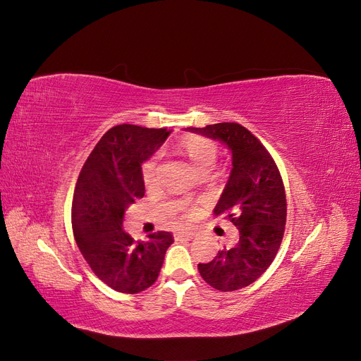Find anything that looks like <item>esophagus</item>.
<instances>
[{
    "label": "esophagus",
    "instance_id": "esophagus-1",
    "mask_svg": "<svg viewBox=\"0 0 361 361\" xmlns=\"http://www.w3.org/2000/svg\"><path fill=\"white\" fill-rule=\"evenodd\" d=\"M195 235L192 232H176L174 233V238L176 239H185V241H190Z\"/></svg>",
    "mask_w": 361,
    "mask_h": 361
}]
</instances>
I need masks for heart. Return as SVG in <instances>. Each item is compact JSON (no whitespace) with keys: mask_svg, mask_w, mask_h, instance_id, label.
<instances>
[{"mask_svg":"<svg viewBox=\"0 0 361 361\" xmlns=\"http://www.w3.org/2000/svg\"><path fill=\"white\" fill-rule=\"evenodd\" d=\"M182 147L187 152V155L190 157V159L192 161V164L199 170H204V169H212L214 164L216 161V154H218V147L214 143L212 140L202 137V135H185L182 138ZM158 161H159V155H155L149 158L143 167H141V174H143V180L146 183H150L155 178L157 173V167H158ZM190 214H194L195 209L194 207H187Z\"/></svg>","mask_w":361,"mask_h":361,"instance_id":"heart-1","label":"heart"}]
</instances>
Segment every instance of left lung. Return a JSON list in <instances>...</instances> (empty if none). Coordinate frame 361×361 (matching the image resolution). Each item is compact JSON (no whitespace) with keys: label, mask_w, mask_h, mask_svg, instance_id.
Masks as SVG:
<instances>
[{"label":"left lung","mask_w":361,"mask_h":361,"mask_svg":"<svg viewBox=\"0 0 361 361\" xmlns=\"http://www.w3.org/2000/svg\"><path fill=\"white\" fill-rule=\"evenodd\" d=\"M220 140L232 152V171L214 214L239 228V243L218 251L209 264H199L207 285L221 292L243 289L256 281L274 260L286 226V194L269 152L239 123L190 128Z\"/></svg>","instance_id":"left-lung-1"}]
</instances>
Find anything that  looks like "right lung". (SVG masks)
Here are the masks:
<instances>
[{
	"label": "right lung",
	"mask_w": 361,
	"mask_h": 361,
	"mask_svg": "<svg viewBox=\"0 0 361 361\" xmlns=\"http://www.w3.org/2000/svg\"><path fill=\"white\" fill-rule=\"evenodd\" d=\"M166 128L117 125L106 130L84 162L72 203L75 241L92 271L105 285L138 293L157 281L170 232L135 241L123 226L125 211L145 195L141 164L167 140Z\"/></svg>",
	"instance_id": "obj_1"
}]
</instances>
